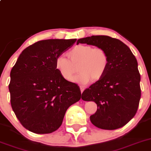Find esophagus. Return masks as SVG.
I'll list each match as a JSON object with an SVG mask.
<instances>
[{"mask_svg":"<svg viewBox=\"0 0 151 151\" xmlns=\"http://www.w3.org/2000/svg\"><path fill=\"white\" fill-rule=\"evenodd\" d=\"M80 91H81V93H83V91H84V88H83V87H82V86H80Z\"/></svg>","mask_w":151,"mask_h":151,"instance_id":"34e87169","label":"esophagus"}]
</instances>
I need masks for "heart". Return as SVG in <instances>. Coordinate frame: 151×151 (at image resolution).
I'll list each match as a JSON object with an SVG mask.
<instances>
[{"label": "heart", "instance_id": "heart-1", "mask_svg": "<svg viewBox=\"0 0 151 151\" xmlns=\"http://www.w3.org/2000/svg\"><path fill=\"white\" fill-rule=\"evenodd\" d=\"M68 60L59 56L55 60V68L67 82L75 79L77 67L80 71L77 80L83 84L100 80L107 71L108 57L106 52L99 47L89 45H78L67 53Z\"/></svg>", "mask_w": 151, "mask_h": 151}]
</instances>
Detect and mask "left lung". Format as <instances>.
Instances as JSON below:
<instances>
[{
  "label": "left lung",
  "mask_w": 151,
  "mask_h": 151,
  "mask_svg": "<svg viewBox=\"0 0 151 151\" xmlns=\"http://www.w3.org/2000/svg\"><path fill=\"white\" fill-rule=\"evenodd\" d=\"M102 48L108 57L105 75L86 88L82 99L97 105L90 116L93 125L104 130H115L126 125L137 113L141 97L140 74L135 56L121 40L105 35L79 39L77 44Z\"/></svg>",
  "instance_id": "1"
}]
</instances>
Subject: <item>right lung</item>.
<instances>
[{"label": "right lung", "mask_w": 151, "mask_h": 151, "mask_svg": "<svg viewBox=\"0 0 151 151\" xmlns=\"http://www.w3.org/2000/svg\"><path fill=\"white\" fill-rule=\"evenodd\" d=\"M76 39L40 40L25 49L10 73L12 108L21 125L38 134L60 127L67 109L81 98L80 87L64 80L55 60Z\"/></svg>", "instance_id": "add662e5"}]
</instances>
